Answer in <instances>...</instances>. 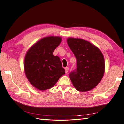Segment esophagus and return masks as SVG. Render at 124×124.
<instances>
[{
  "instance_id": "esophagus-1",
  "label": "esophagus",
  "mask_w": 124,
  "mask_h": 124,
  "mask_svg": "<svg viewBox=\"0 0 124 124\" xmlns=\"http://www.w3.org/2000/svg\"><path fill=\"white\" fill-rule=\"evenodd\" d=\"M68 70H69V68H68V67H66V68H65V70H66V73H68Z\"/></svg>"
}]
</instances>
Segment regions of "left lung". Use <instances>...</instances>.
I'll return each instance as SVG.
<instances>
[{"instance_id": "8db88e82", "label": "left lung", "mask_w": 124, "mask_h": 124, "mask_svg": "<svg viewBox=\"0 0 124 124\" xmlns=\"http://www.w3.org/2000/svg\"><path fill=\"white\" fill-rule=\"evenodd\" d=\"M67 42L77 60V69L69 74L70 79L78 91H91L101 81L105 73L102 53L87 40L69 37Z\"/></svg>"}]
</instances>
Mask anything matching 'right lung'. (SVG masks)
I'll list each match as a JSON object with an SVG mask.
<instances>
[{"instance_id": "1", "label": "right lung", "mask_w": 124, "mask_h": 124, "mask_svg": "<svg viewBox=\"0 0 124 124\" xmlns=\"http://www.w3.org/2000/svg\"><path fill=\"white\" fill-rule=\"evenodd\" d=\"M61 40L60 36L42 38L26 53L25 74L29 82L38 90L43 91L51 88L65 74L60 57L53 54Z\"/></svg>"}]
</instances>
